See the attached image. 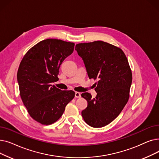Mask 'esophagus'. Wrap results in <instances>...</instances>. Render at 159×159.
<instances>
[{
    "label": "esophagus",
    "mask_w": 159,
    "mask_h": 159,
    "mask_svg": "<svg viewBox=\"0 0 159 159\" xmlns=\"http://www.w3.org/2000/svg\"><path fill=\"white\" fill-rule=\"evenodd\" d=\"M75 96L76 98H80L81 97V93H79V92H75Z\"/></svg>",
    "instance_id": "esophagus-1"
}]
</instances>
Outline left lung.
<instances>
[{
    "mask_svg": "<svg viewBox=\"0 0 159 159\" xmlns=\"http://www.w3.org/2000/svg\"><path fill=\"white\" fill-rule=\"evenodd\" d=\"M75 50L89 78L98 80L95 98L87 92L81 95L88 102L82 116L91 127L105 126L117 117L128 101L132 73L127 57L120 48L101 40L78 44Z\"/></svg>",
    "mask_w": 159,
    "mask_h": 159,
    "instance_id": "left-lung-1",
    "label": "left lung"
}]
</instances>
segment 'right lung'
Masks as SVG:
<instances>
[{"label":"right lung","mask_w":159,"mask_h":159,"mask_svg":"<svg viewBox=\"0 0 159 159\" xmlns=\"http://www.w3.org/2000/svg\"><path fill=\"white\" fill-rule=\"evenodd\" d=\"M74 46L62 40L46 39L32 47L20 62L17 80L21 99L30 115L42 124L59 119L75 97L73 91H62L52 85L58 80L60 66Z\"/></svg>","instance_id":"right-lung-1"}]
</instances>
